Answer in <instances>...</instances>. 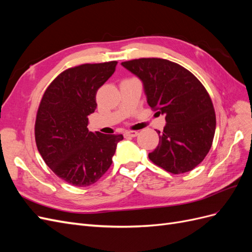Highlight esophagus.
Instances as JSON below:
<instances>
[{
	"instance_id": "1",
	"label": "esophagus",
	"mask_w": 252,
	"mask_h": 252,
	"mask_svg": "<svg viewBox=\"0 0 252 252\" xmlns=\"http://www.w3.org/2000/svg\"><path fill=\"white\" fill-rule=\"evenodd\" d=\"M139 134L138 131H126L125 132V136H128V138H134Z\"/></svg>"
}]
</instances>
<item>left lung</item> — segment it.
Segmentation results:
<instances>
[{
    "mask_svg": "<svg viewBox=\"0 0 252 252\" xmlns=\"http://www.w3.org/2000/svg\"><path fill=\"white\" fill-rule=\"evenodd\" d=\"M144 84L147 103L165 114L164 130L148 155L173 174L191 171L209 152L216 132V112L207 90L194 74L171 61L142 58L122 62Z\"/></svg>",
    "mask_w": 252,
    "mask_h": 252,
    "instance_id": "obj_1",
    "label": "left lung"
}]
</instances>
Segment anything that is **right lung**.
Segmentation results:
<instances>
[{
    "label": "right lung",
    "instance_id": "1",
    "mask_svg": "<svg viewBox=\"0 0 252 252\" xmlns=\"http://www.w3.org/2000/svg\"><path fill=\"white\" fill-rule=\"evenodd\" d=\"M117 61L82 64L61 72L45 90L36 112L34 136L44 162L77 187L94 184L109 169L123 135L88 130L96 91L116 70Z\"/></svg>",
    "mask_w": 252,
    "mask_h": 252
}]
</instances>
